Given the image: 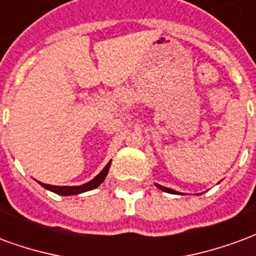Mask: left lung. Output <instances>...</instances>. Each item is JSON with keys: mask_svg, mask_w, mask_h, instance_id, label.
I'll return each instance as SVG.
<instances>
[{"mask_svg": "<svg viewBox=\"0 0 256 256\" xmlns=\"http://www.w3.org/2000/svg\"><path fill=\"white\" fill-rule=\"evenodd\" d=\"M156 188H159L160 190H163V192H167V193H172V194H182V193L177 192V190H174V189H170V188H166V186H162V185H159V184H155ZM198 194H202V193H198Z\"/></svg>", "mask_w": 256, "mask_h": 256, "instance_id": "left-lung-1", "label": "left lung"}]
</instances>
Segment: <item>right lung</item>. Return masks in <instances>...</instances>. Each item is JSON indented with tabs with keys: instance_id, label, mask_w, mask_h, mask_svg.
<instances>
[{
	"instance_id": "1",
	"label": "right lung",
	"mask_w": 256,
	"mask_h": 256,
	"mask_svg": "<svg viewBox=\"0 0 256 256\" xmlns=\"http://www.w3.org/2000/svg\"><path fill=\"white\" fill-rule=\"evenodd\" d=\"M110 167H111V160L106 163V166L92 181L84 184V185H79V186H56V185L42 184L40 181H38V184L53 193H58V194H62V196H72V194H79V193L88 192V190H92V189H96L97 186H100L101 184L104 182L108 172H110Z\"/></svg>"
}]
</instances>
